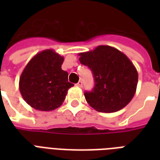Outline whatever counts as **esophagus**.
Listing matches in <instances>:
<instances>
[{
  "instance_id": "1",
  "label": "esophagus",
  "mask_w": 160,
  "mask_h": 160,
  "mask_svg": "<svg viewBox=\"0 0 160 160\" xmlns=\"http://www.w3.org/2000/svg\"><path fill=\"white\" fill-rule=\"evenodd\" d=\"M75 85L78 86V87H82V81H79V82H78Z\"/></svg>"
}]
</instances>
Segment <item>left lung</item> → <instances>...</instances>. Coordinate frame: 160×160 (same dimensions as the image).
Segmentation results:
<instances>
[{
  "label": "left lung",
  "instance_id": "1",
  "mask_svg": "<svg viewBox=\"0 0 160 160\" xmlns=\"http://www.w3.org/2000/svg\"><path fill=\"white\" fill-rule=\"evenodd\" d=\"M79 55L80 62L90 68L95 79L94 89L85 92L90 106L99 112L112 113L131 101L136 92L138 72L126 55L109 46H99Z\"/></svg>",
  "mask_w": 160,
  "mask_h": 160
}]
</instances>
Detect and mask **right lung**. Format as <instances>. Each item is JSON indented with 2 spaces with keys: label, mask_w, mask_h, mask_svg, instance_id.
I'll return each mask as SVG.
<instances>
[{
  "label": "right lung",
  "mask_w": 160,
  "mask_h": 160,
  "mask_svg": "<svg viewBox=\"0 0 160 160\" xmlns=\"http://www.w3.org/2000/svg\"><path fill=\"white\" fill-rule=\"evenodd\" d=\"M64 57L53 50L36 54L26 65L19 81L22 97L29 105L41 111H51L62 105L73 84L61 69Z\"/></svg>",
  "instance_id": "obj_1"
}]
</instances>
